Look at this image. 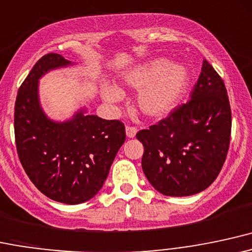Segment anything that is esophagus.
Returning <instances> with one entry per match:
<instances>
[{"instance_id": "obj_1", "label": "esophagus", "mask_w": 252, "mask_h": 252, "mask_svg": "<svg viewBox=\"0 0 252 252\" xmlns=\"http://www.w3.org/2000/svg\"><path fill=\"white\" fill-rule=\"evenodd\" d=\"M137 127L134 126H126V135L128 138H133L135 133H137Z\"/></svg>"}]
</instances>
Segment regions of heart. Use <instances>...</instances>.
Masks as SVG:
<instances>
[{
    "mask_svg": "<svg viewBox=\"0 0 252 252\" xmlns=\"http://www.w3.org/2000/svg\"><path fill=\"white\" fill-rule=\"evenodd\" d=\"M124 83L140 89L137 106L148 117H162L176 106L188 83L187 70L180 64H169L165 59H154L131 70ZM102 95L107 103L123 98V92L111 84H103Z\"/></svg>",
    "mask_w": 252,
    "mask_h": 252,
    "instance_id": "obj_1",
    "label": "heart"
}]
</instances>
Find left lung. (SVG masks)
Returning a JSON list of instances; mask_svg holds the SVG:
<instances>
[{
	"label": "left lung",
	"instance_id": "left-lung-1",
	"mask_svg": "<svg viewBox=\"0 0 252 252\" xmlns=\"http://www.w3.org/2000/svg\"><path fill=\"white\" fill-rule=\"evenodd\" d=\"M231 107L225 83L203 59L188 102L137 133L141 166L152 187L188 196L210 187L221 170L231 140Z\"/></svg>",
	"mask_w": 252,
	"mask_h": 252
}]
</instances>
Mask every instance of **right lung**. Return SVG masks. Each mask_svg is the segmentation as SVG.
<instances>
[{"instance_id":"obj_1","label":"right lung","mask_w":252,"mask_h":252,"mask_svg":"<svg viewBox=\"0 0 252 252\" xmlns=\"http://www.w3.org/2000/svg\"><path fill=\"white\" fill-rule=\"evenodd\" d=\"M67 64L58 53H47L34 64L16 96L14 133L19 159L33 185L51 200L76 205L102 188L126 131L120 120L84 111L63 124L46 118L39 106L38 80Z\"/></svg>"}]
</instances>
